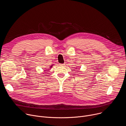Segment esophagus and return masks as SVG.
I'll list each match as a JSON object with an SVG mask.
<instances>
[{
  "label": "esophagus",
  "mask_w": 126,
  "mask_h": 126,
  "mask_svg": "<svg viewBox=\"0 0 126 126\" xmlns=\"http://www.w3.org/2000/svg\"><path fill=\"white\" fill-rule=\"evenodd\" d=\"M65 63H64V64H59V65H60V66H64L65 65Z\"/></svg>",
  "instance_id": "1"
}]
</instances>
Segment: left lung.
Listing matches in <instances>:
<instances>
[{
	"label": "left lung",
	"mask_w": 126,
	"mask_h": 126,
	"mask_svg": "<svg viewBox=\"0 0 126 126\" xmlns=\"http://www.w3.org/2000/svg\"><path fill=\"white\" fill-rule=\"evenodd\" d=\"M76 69H77V68H76Z\"/></svg>",
	"instance_id": "8db88e82"
}]
</instances>
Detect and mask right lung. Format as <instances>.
<instances>
[{
  "label": "right lung",
  "mask_w": 126,
  "mask_h": 126,
  "mask_svg": "<svg viewBox=\"0 0 126 126\" xmlns=\"http://www.w3.org/2000/svg\"><path fill=\"white\" fill-rule=\"evenodd\" d=\"M52 67V66H50V68H51Z\"/></svg>",
  "instance_id": "add662e5"
}]
</instances>
